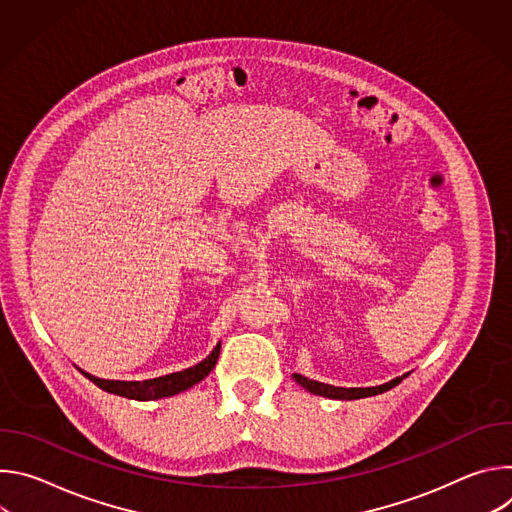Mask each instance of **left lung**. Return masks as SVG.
<instances>
[{
    "label": "left lung",
    "mask_w": 512,
    "mask_h": 512,
    "mask_svg": "<svg viewBox=\"0 0 512 512\" xmlns=\"http://www.w3.org/2000/svg\"><path fill=\"white\" fill-rule=\"evenodd\" d=\"M407 375L403 377H397L385 385H379V387H334V385H326V383H320V381H312L308 377H302V375H294V381L298 385H302L306 391H310L312 395H320V397H328V399H338V401H352V399H364V397H373V395H381L393 387H397Z\"/></svg>",
    "instance_id": "1"
}]
</instances>
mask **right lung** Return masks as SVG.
I'll return each mask as SVG.
<instances>
[{
    "label": "right lung",
    "instance_id": "add662e5",
    "mask_svg": "<svg viewBox=\"0 0 512 512\" xmlns=\"http://www.w3.org/2000/svg\"><path fill=\"white\" fill-rule=\"evenodd\" d=\"M218 352H221V342L214 346V350L200 360L198 364L190 369H184L180 373H172V375H164L158 379H148V381H113V379H99L93 377L91 373L79 369L89 381H93L99 389L119 395V397H127V399H135V401H156V399H164V397H174L178 393L188 391L190 387L198 385L202 379H206L210 375V371L214 369V364L218 360Z\"/></svg>",
    "mask_w": 512,
    "mask_h": 512
}]
</instances>
